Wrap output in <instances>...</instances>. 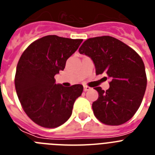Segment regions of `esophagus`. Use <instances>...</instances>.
<instances>
[{
	"mask_svg": "<svg viewBox=\"0 0 155 155\" xmlns=\"http://www.w3.org/2000/svg\"><path fill=\"white\" fill-rule=\"evenodd\" d=\"M91 88L90 87H88V86L87 85H84V91H89V90H91Z\"/></svg>",
	"mask_w": 155,
	"mask_h": 155,
	"instance_id": "esophagus-1",
	"label": "esophagus"
}]
</instances>
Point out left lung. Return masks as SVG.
<instances>
[{"mask_svg":"<svg viewBox=\"0 0 155 155\" xmlns=\"http://www.w3.org/2000/svg\"><path fill=\"white\" fill-rule=\"evenodd\" d=\"M79 53L91 58L96 74L110 78L109 88L94 87L98 98L92 103L94 115L105 125L125 124L136 113L147 87V76L141 57L124 42L109 35L87 39Z\"/></svg>","mask_w":155,"mask_h":155,"instance_id":"left-lung-1","label":"left lung"}]
</instances>
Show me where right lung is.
Returning a JSON list of instances; mask_svg holds the SVG:
<instances>
[{"instance_id": "right-lung-1", "label": "right lung", "mask_w": 155, "mask_h": 155, "mask_svg": "<svg viewBox=\"0 0 155 155\" xmlns=\"http://www.w3.org/2000/svg\"><path fill=\"white\" fill-rule=\"evenodd\" d=\"M83 39L46 35L25 49L16 68L15 85L23 110L35 124L55 128L65 123L72 113L75 100L83 86L64 87L55 84V76L64 71L66 61Z\"/></svg>"}]
</instances>
